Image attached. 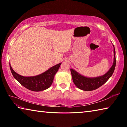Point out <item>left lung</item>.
Segmentation results:
<instances>
[{
	"label": "left lung",
	"mask_w": 127,
	"mask_h": 127,
	"mask_svg": "<svg viewBox=\"0 0 127 127\" xmlns=\"http://www.w3.org/2000/svg\"><path fill=\"white\" fill-rule=\"evenodd\" d=\"M116 65L115 50L114 48V63L111 67L106 74L102 76L96 77V78H88L78 73L74 70L70 69L72 79L74 85L82 90L84 91H92L98 89L106 82V81L112 76L114 71Z\"/></svg>",
	"instance_id": "left-lung-1"
}]
</instances>
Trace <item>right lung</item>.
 Returning <instances> with one entry per match:
<instances>
[{"mask_svg": "<svg viewBox=\"0 0 127 127\" xmlns=\"http://www.w3.org/2000/svg\"><path fill=\"white\" fill-rule=\"evenodd\" d=\"M61 64V63L57 64L43 73L33 77L21 76L14 71L10 65L9 66L14 78L23 86L33 91H41L50 87L53 82L54 77L58 70Z\"/></svg>", "mask_w": 127, "mask_h": 127, "instance_id": "1", "label": "right lung"}]
</instances>
